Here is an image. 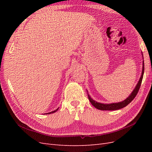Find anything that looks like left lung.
Segmentation results:
<instances>
[{
  "mask_svg": "<svg viewBox=\"0 0 152 152\" xmlns=\"http://www.w3.org/2000/svg\"><path fill=\"white\" fill-rule=\"evenodd\" d=\"M142 58H143V57H142ZM144 69H145L144 61H142V72H141V77L140 78V80H138V82H137V83L136 87H134V89H133V91H132V93H131V94L126 99H124V101H122V102H118V103H109V104L99 103V102H96L95 100H94L93 98H92L91 97V96L89 94L88 91H87V95H88V98L90 101L91 103L92 104V105L94 106V107L96 108H97V109L100 110H117L121 109L124 107H126V106L129 104L133 100V99H134L136 97L137 92H138V91L140 89V87L141 86V82H142V77H143Z\"/></svg>",
  "mask_w": 152,
  "mask_h": 152,
  "instance_id": "obj_1",
  "label": "left lung"
}]
</instances>
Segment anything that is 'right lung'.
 Listing matches in <instances>:
<instances>
[{
    "label": "right lung",
    "instance_id": "obj_1",
    "mask_svg": "<svg viewBox=\"0 0 152 152\" xmlns=\"http://www.w3.org/2000/svg\"><path fill=\"white\" fill-rule=\"evenodd\" d=\"M58 109H59V108H58L56 110H54V111H53V112H49V113H46L45 114H50V113H54V112H56V111H58Z\"/></svg>",
    "mask_w": 152,
    "mask_h": 152
}]
</instances>
